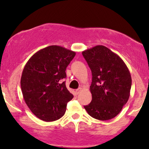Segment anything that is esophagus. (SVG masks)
<instances>
[{
  "mask_svg": "<svg viewBox=\"0 0 149 149\" xmlns=\"http://www.w3.org/2000/svg\"><path fill=\"white\" fill-rule=\"evenodd\" d=\"M81 90H82V88H78V89H77V90H76V94L77 95H78V94L80 93V92H81Z\"/></svg>",
  "mask_w": 149,
  "mask_h": 149,
  "instance_id": "obj_1",
  "label": "esophagus"
}]
</instances>
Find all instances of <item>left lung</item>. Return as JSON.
I'll use <instances>...</instances> for the list:
<instances>
[{"mask_svg": "<svg viewBox=\"0 0 149 149\" xmlns=\"http://www.w3.org/2000/svg\"><path fill=\"white\" fill-rule=\"evenodd\" d=\"M92 71L90 87L92 102L84 108L94 118L107 120L115 118L127 102L132 78L127 66L117 54L104 45L82 52Z\"/></svg>", "mask_w": 149, "mask_h": 149, "instance_id": "left-lung-1", "label": "left lung"}]
</instances>
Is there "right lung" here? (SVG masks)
Returning <instances> with one entry per match:
<instances>
[{
	"label": "right lung",
	"instance_id": "right-lung-1",
	"mask_svg": "<svg viewBox=\"0 0 149 149\" xmlns=\"http://www.w3.org/2000/svg\"><path fill=\"white\" fill-rule=\"evenodd\" d=\"M76 52L58 45L40 49L29 59L21 78L24 100L31 112L46 122L57 120L73 99L66 87V67Z\"/></svg>",
	"mask_w": 149,
	"mask_h": 149
}]
</instances>
